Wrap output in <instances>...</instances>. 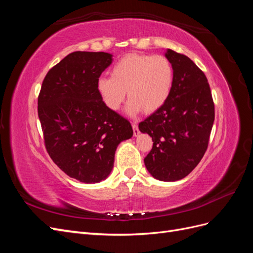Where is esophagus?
Here are the masks:
<instances>
[{"mask_svg": "<svg viewBox=\"0 0 253 253\" xmlns=\"http://www.w3.org/2000/svg\"><path fill=\"white\" fill-rule=\"evenodd\" d=\"M132 127H133V131H134V136H138L139 135V129H138V125L136 124V122H132Z\"/></svg>", "mask_w": 253, "mask_h": 253, "instance_id": "obj_1", "label": "esophagus"}]
</instances>
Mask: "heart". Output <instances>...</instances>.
Wrapping results in <instances>:
<instances>
[{"instance_id":"heart-1","label":"heart","mask_w":253,"mask_h":253,"mask_svg":"<svg viewBox=\"0 0 253 253\" xmlns=\"http://www.w3.org/2000/svg\"><path fill=\"white\" fill-rule=\"evenodd\" d=\"M111 78L97 81V91L108 109L117 111L129 99L126 112L135 117L140 112L158 111L170 97L173 67L164 56L129 53L118 60L110 71Z\"/></svg>"}]
</instances>
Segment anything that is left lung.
Instances as JSON below:
<instances>
[{"label": "left lung", "mask_w": 253, "mask_h": 253, "mask_svg": "<svg viewBox=\"0 0 253 253\" xmlns=\"http://www.w3.org/2000/svg\"><path fill=\"white\" fill-rule=\"evenodd\" d=\"M165 56L174 74L170 97L138 127L153 140L144 158L149 173L158 180L176 181L193 171L208 148L214 103L208 80L192 60L172 49Z\"/></svg>", "instance_id": "obj_1"}]
</instances>
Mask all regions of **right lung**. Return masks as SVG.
Masks as SVG:
<instances>
[{"instance_id": "1", "label": "right lung", "mask_w": 253, "mask_h": 253, "mask_svg": "<svg viewBox=\"0 0 253 253\" xmlns=\"http://www.w3.org/2000/svg\"><path fill=\"white\" fill-rule=\"evenodd\" d=\"M113 62L109 52L75 51L45 76L38 115L52 162L84 183L111 174L118 144L133 136L128 120L108 109L97 81Z\"/></svg>"}]
</instances>
